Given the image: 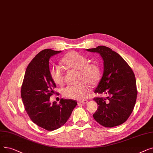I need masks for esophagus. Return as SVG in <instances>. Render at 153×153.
Masks as SVG:
<instances>
[{
	"instance_id": "esophagus-1",
	"label": "esophagus",
	"mask_w": 153,
	"mask_h": 153,
	"mask_svg": "<svg viewBox=\"0 0 153 153\" xmlns=\"http://www.w3.org/2000/svg\"><path fill=\"white\" fill-rule=\"evenodd\" d=\"M88 100H83V101H79V103H81V104H86V103H88Z\"/></svg>"
}]
</instances>
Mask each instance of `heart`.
Segmentation results:
<instances>
[{
    "mask_svg": "<svg viewBox=\"0 0 153 153\" xmlns=\"http://www.w3.org/2000/svg\"><path fill=\"white\" fill-rule=\"evenodd\" d=\"M65 67L70 70L78 71L77 82L79 84L68 85L63 89L64 97L82 100L86 97L89 86L95 87L101 79V70L99 65L95 62H88L85 56L76 52H71L63 57L61 61ZM51 79L56 84L62 85L64 83V73L58 65H53L49 69Z\"/></svg>",
    "mask_w": 153,
    "mask_h": 153,
    "instance_id": "heart-1",
    "label": "heart"
}]
</instances>
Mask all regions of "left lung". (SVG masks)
I'll return each mask as SVG.
<instances>
[{
	"label": "left lung",
	"instance_id": "8db88e82",
	"mask_svg": "<svg viewBox=\"0 0 153 153\" xmlns=\"http://www.w3.org/2000/svg\"><path fill=\"white\" fill-rule=\"evenodd\" d=\"M86 50L99 53L104 61L103 75L94 92L109 96L94 99L99 106L93 117L104 127L121 125L129 118L136 104L134 72L120 55L108 47L99 45Z\"/></svg>",
	"mask_w": 153,
	"mask_h": 153
}]
</instances>
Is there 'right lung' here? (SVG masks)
Wrapping results in <instances>:
<instances>
[{
  "mask_svg": "<svg viewBox=\"0 0 153 153\" xmlns=\"http://www.w3.org/2000/svg\"><path fill=\"white\" fill-rule=\"evenodd\" d=\"M61 52L48 49L38 53L26 69L21 87V97L29 117L48 131L63 126L77 105L72 99H61L59 104L49 101L56 88L50 76L49 59Z\"/></svg>",
  "mask_w": 153,
  "mask_h": 153,
  "instance_id": "obj_1",
  "label": "right lung"
}]
</instances>
